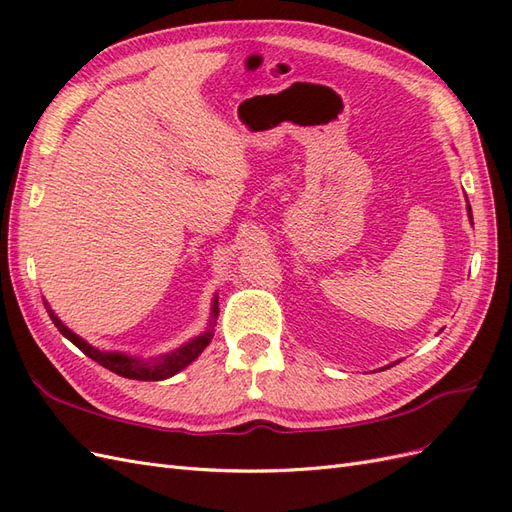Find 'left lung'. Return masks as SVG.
Returning <instances> with one entry per match:
<instances>
[{
  "instance_id": "obj_1",
  "label": "left lung",
  "mask_w": 512,
  "mask_h": 512,
  "mask_svg": "<svg viewBox=\"0 0 512 512\" xmlns=\"http://www.w3.org/2000/svg\"><path fill=\"white\" fill-rule=\"evenodd\" d=\"M468 215H470V220H472V207L468 205Z\"/></svg>"
}]
</instances>
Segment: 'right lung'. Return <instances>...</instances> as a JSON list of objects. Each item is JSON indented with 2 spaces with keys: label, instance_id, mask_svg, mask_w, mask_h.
I'll return each mask as SVG.
<instances>
[{
  "label": "right lung",
  "instance_id": "add662e5",
  "mask_svg": "<svg viewBox=\"0 0 512 512\" xmlns=\"http://www.w3.org/2000/svg\"><path fill=\"white\" fill-rule=\"evenodd\" d=\"M49 307V305H46ZM220 309H218V297H213V307H211V322H209V329L205 333H200L198 337L190 339L188 344H183L181 348L168 352L164 356H160V359H149V361H143V359H136V356H128V354H121V352H102L94 346H89L85 339H81L76 333H72L64 322H61L55 314L53 309H49V316L51 320L55 322V327L59 329V333L68 337L70 342L79 348L83 354H87L91 361L100 363L102 367L111 369L113 374L121 376V378H130V380H166L170 376H175L177 371H181L183 367H188L196 356L203 352L211 337H213V327H215V318H218Z\"/></svg>",
  "mask_w": 512,
  "mask_h": 512
}]
</instances>
